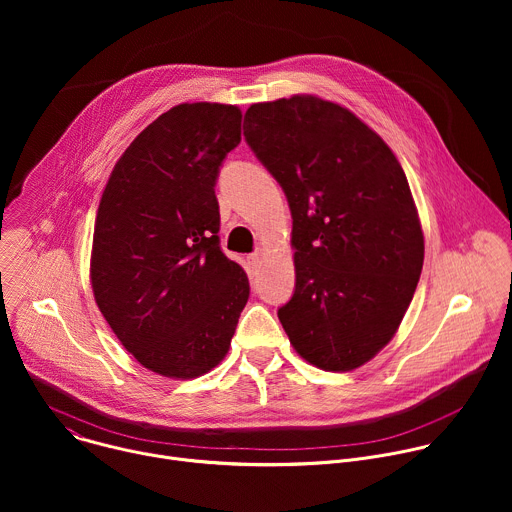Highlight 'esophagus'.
<instances>
[{"label": "esophagus", "instance_id": "esophagus-1", "mask_svg": "<svg viewBox=\"0 0 512 512\" xmlns=\"http://www.w3.org/2000/svg\"><path fill=\"white\" fill-rule=\"evenodd\" d=\"M249 261H251L253 265H259V263H261V253H259V251H257V253H251V255H249Z\"/></svg>", "mask_w": 512, "mask_h": 512}]
</instances>
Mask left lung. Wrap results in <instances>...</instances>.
<instances>
[{"label":"left lung","mask_w":512,"mask_h":512,"mask_svg":"<svg viewBox=\"0 0 512 512\" xmlns=\"http://www.w3.org/2000/svg\"><path fill=\"white\" fill-rule=\"evenodd\" d=\"M243 129L294 218L296 289L279 322L318 369H358L395 336L423 267L405 172L369 125L312 95L255 103Z\"/></svg>","instance_id":"left-lung-1"}]
</instances>
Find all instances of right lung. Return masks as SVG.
I'll return each instance as SVG.
<instances>
[{
    "label": "right lung",
    "instance_id": "right-lung-1",
    "mask_svg": "<svg viewBox=\"0 0 512 512\" xmlns=\"http://www.w3.org/2000/svg\"><path fill=\"white\" fill-rule=\"evenodd\" d=\"M241 117L235 105L172 107L131 141L99 202L95 302L125 350L162 377L214 369L249 300L247 273L221 251L214 194Z\"/></svg>",
    "mask_w": 512,
    "mask_h": 512
}]
</instances>
